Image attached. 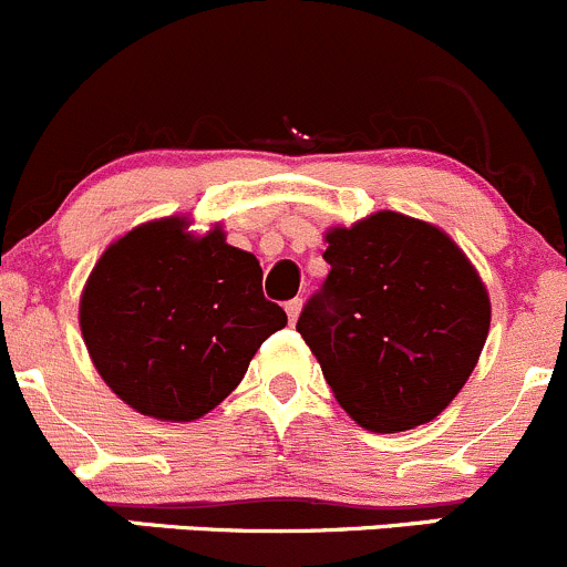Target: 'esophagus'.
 I'll return each instance as SVG.
<instances>
[{
	"mask_svg": "<svg viewBox=\"0 0 567 567\" xmlns=\"http://www.w3.org/2000/svg\"><path fill=\"white\" fill-rule=\"evenodd\" d=\"M301 307H305V301H301V299H293V301H288V305H285V310H288L290 323H296V320H299Z\"/></svg>",
	"mask_w": 567,
	"mask_h": 567,
	"instance_id": "1",
	"label": "esophagus"
}]
</instances>
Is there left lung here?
Masks as SVG:
<instances>
[{
  "label": "left lung",
  "instance_id": "8db88e82",
  "mask_svg": "<svg viewBox=\"0 0 567 567\" xmlns=\"http://www.w3.org/2000/svg\"><path fill=\"white\" fill-rule=\"evenodd\" d=\"M326 244L331 271L296 331L337 403L373 433L436 420L488 337L477 268L436 225L394 210L331 227Z\"/></svg>",
  "mask_w": 567,
  "mask_h": 567
}]
</instances>
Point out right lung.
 Masks as SVG:
<instances>
[{
	"label": "right lung",
	"instance_id": "add662e5",
	"mask_svg": "<svg viewBox=\"0 0 567 567\" xmlns=\"http://www.w3.org/2000/svg\"><path fill=\"white\" fill-rule=\"evenodd\" d=\"M288 323L262 296L251 251L219 225L145 221L109 244L79 301V326L106 386L145 416L192 422L221 403L257 348Z\"/></svg>",
	"mask_w": 567,
	"mask_h": 567
}]
</instances>
